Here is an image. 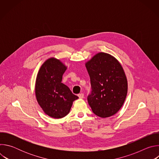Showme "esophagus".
<instances>
[{
  "instance_id": "esophagus-1",
  "label": "esophagus",
  "mask_w": 159,
  "mask_h": 159,
  "mask_svg": "<svg viewBox=\"0 0 159 159\" xmlns=\"http://www.w3.org/2000/svg\"><path fill=\"white\" fill-rule=\"evenodd\" d=\"M78 96H79V99H83L84 98V94L83 93H81V94H78Z\"/></svg>"
}]
</instances>
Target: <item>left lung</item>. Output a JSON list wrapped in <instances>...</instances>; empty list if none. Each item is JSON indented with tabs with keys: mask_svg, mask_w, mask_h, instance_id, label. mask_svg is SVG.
Segmentation results:
<instances>
[{
	"mask_svg": "<svg viewBox=\"0 0 159 159\" xmlns=\"http://www.w3.org/2000/svg\"><path fill=\"white\" fill-rule=\"evenodd\" d=\"M90 79L91 94L87 101L99 117L112 116L122 107L128 92V81L123 68L110 54L99 52L85 63Z\"/></svg>",
	"mask_w": 159,
	"mask_h": 159,
	"instance_id": "obj_1",
	"label": "left lung"
}]
</instances>
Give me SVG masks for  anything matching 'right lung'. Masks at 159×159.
Returning <instances> with one entry per match:
<instances>
[{
    "mask_svg": "<svg viewBox=\"0 0 159 159\" xmlns=\"http://www.w3.org/2000/svg\"><path fill=\"white\" fill-rule=\"evenodd\" d=\"M66 66L54 57L45 61L38 72L35 94L45 114L53 118H61L69 114L73 102L78 96L61 83Z\"/></svg>",
    "mask_w": 159,
    "mask_h": 159,
    "instance_id": "right-lung-1",
    "label": "right lung"
}]
</instances>
